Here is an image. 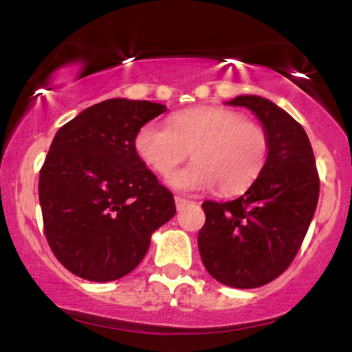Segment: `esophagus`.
I'll list each match as a JSON object with an SVG mask.
<instances>
[{
  "label": "esophagus",
  "instance_id": "34e87169",
  "mask_svg": "<svg viewBox=\"0 0 352 352\" xmlns=\"http://www.w3.org/2000/svg\"><path fill=\"white\" fill-rule=\"evenodd\" d=\"M190 204V200H187V199H182V197H175V207H177V210H182L185 207V205H188Z\"/></svg>",
  "mask_w": 352,
  "mask_h": 352
}]
</instances>
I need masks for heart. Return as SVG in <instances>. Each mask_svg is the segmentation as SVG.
<instances>
[{
  "instance_id": "heart-1",
  "label": "heart",
  "mask_w": 352,
  "mask_h": 352,
  "mask_svg": "<svg viewBox=\"0 0 352 352\" xmlns=\"http://www.w3.org/2000/svg\"><path fill=\"white\" fill-rule=\"evenodd\" d=\"M135 151L153 172L168 177L192 155L195 162L170 179L182 192L217 187L235 195L252 187L270 155V137L227 107H193L173 114L168 125L148 122L135 137Z\"/></svg>"
}]
</instances>
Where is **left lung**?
<instances>
[{"mask_svg":"<svg viewBox=\"0 0 352 352\" xmlns=\"http://www.w3.org/2000/svg\"><path fill=\"white\" fill-rule=\"evenodd\" d=\"M270 137L263 172L241 197L201 204L207 220L199 250L207 272L232 288L273 281L292 265L316 212L319 175L313 147L301 124L272 100L238 96Z\"/></svg>","mask_w":352,"mask_h":352,"instance_id":"8db88e82","label":"left lung"}]
</instances>
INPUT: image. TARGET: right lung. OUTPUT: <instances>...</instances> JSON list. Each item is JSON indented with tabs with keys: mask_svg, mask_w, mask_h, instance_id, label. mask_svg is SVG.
I'll use <instances>...</instances> for the list:
<instances>
[{
	"mask_svg": "<svg viewBox=\"0 0 352 352\" xmlns=\"http://www.w3.org/2000/svg\"><path fill=\"white\" fill-rule=\"evenodd\" d=\"M167 107L107 99L56 132L39 172L46 240L60 265L89 281H114L142 261L173 195L135 151L140 127Z\"/></svg>",
	"mask_w": 352,
	"mask_h": 352,
	"instance_id": "1",
	"label": "right lung"
}]
</instances>
